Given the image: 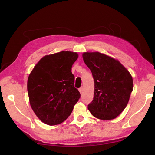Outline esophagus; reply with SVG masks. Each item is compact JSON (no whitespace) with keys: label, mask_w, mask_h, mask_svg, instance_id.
Segmentation results:
<instances>
[{"label":"esophagus","mask_w":155,"mask_h":155,"mask_svg":"<svg viewBox=\"0 0 155 155\" xmlns=\"http://www.w3.org/2000/svg\"><path fill=\"white\" fill-rule=\"evenodd\" d=\"M79 92H80V93H82V92H83V87L79 88Z\"/></svg>","instance_id":"1"}]
</instances>
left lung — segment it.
<instances>
[{"mask_svg": "<svg viewBox=\"0 0 155 155\" xmlns=\"http://www.w3.org/2000/svg\"><path fill=\"white\" fill-rule=\"evenodd\" d=\"M83 58L94 80V95L88 105L97 118L109 120L119 116L127 105L133 89L129 72L118 60L100 52H85Z\"/></svg>", "mask_w": 155, "mask_h": 155, "instance_id": "1", "label": "left lung"}]
</instances>
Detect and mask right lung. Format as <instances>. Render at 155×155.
<instances>
[{
	"mask_svg": "<svg viewBox=\"0 0 155 155\" xmlns=\"http://www.w3.org/2000/svg\"><path fill=\"white\" fill-rule=\"evenodd\" d=\"M78 58L77 53L68 51L45 55L30 73L27 83L30 104L43 123H62L80 98L71 72Z\"/></svg>",
	"mask_w": 155,
	"mask_h": 155,
	"instance_id": "1",
	"label": "right lung"
}]
</instances>
